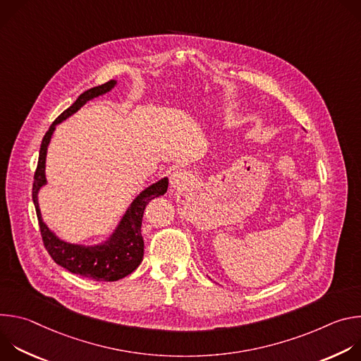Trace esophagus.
Instances as JSON below:
<instances>
[{"label": "esophagus", "instance_id": "obj_1", "mask_svg": "<svg viewBox=\"0 0 361 361\" xmlns=\"http://www.w3.org/2000/svg\"><path fill=\"white\" fill-rule=\"evenodd\" d=\"M188 183H190V174L185 170H183V169H176L170 174V184L174 188L185 187Z\"/></svg>", "mask_w": 361, "mask_h": 361}]
</instances>
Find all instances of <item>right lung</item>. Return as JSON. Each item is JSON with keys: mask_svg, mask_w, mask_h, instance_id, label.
I'll use <instances>...</instances> for the list:
<instances>
[{"mask_svg": "<svg viewBox=\"0 0 361 361\" xmlns=\"http://www.w3.org/2000/svg\"><path fill=\"white\" fill-rule=\"evenodd\" d=\"M116 85V81L111 80L106 84L94 87L82 92L74 104L61 113L54 123L49 126L48 131L45 133L41 148H39V157L37 170L34 174L32 183V201L35 205V212L38 217L39 231L42 237V243L48 254L51 255L59 266L64 267L66 270L95 280V281H117L128 274H131L142 262L144 255V240L141 235V224H142V214L145 210V205L156 197L164 195L169 188V178H163L159 183L149 185L145 188L130 205L126 216L123 217L120 226L117 227L116 233L110 237L109 241L94 247L77 245L70 244L48 230L44 224L38 207V191L47 183L45 180V156H47V147L49 144L51 135H53L56 126L60 124L63 120L74 114L80 110L85 102L91 98H95L101 94L109 92Z\"/></svg>", "mask_w": 361, "mask_h": 361, "instance_id": "1", "label": "right lung"}]
</instances>
